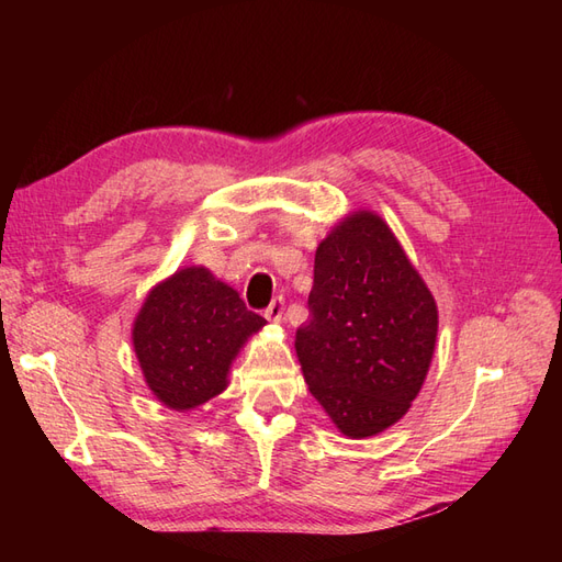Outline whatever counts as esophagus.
I'll return each instance as SVG.
<instances>
[{
    "label": "esophagus",
    "instance_id": "esophagus-1",
    "mask_svg": "<svg viewBox=\"0 0 562 562\" xmlns=\"http://www.w3.org/2000/svg\"><path fill=\"white\" fill-rule=\"evenodd\" d=\"M282 312H284V300H282V296H274V300L270 302V306L266 308V318L272 321V324H280Z\"/></svg>",
    "mask_w": 562,
    "mask_h": 562
}]
</instances>
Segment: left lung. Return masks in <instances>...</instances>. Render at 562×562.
I'll use <instances>...</instances> for the list:
<instances>
[{"label": "left lung", "mask_w": 562, "mask_h": 562, "mask_svg": "<svg viewBox=\"0 0 562 562\" xmlns=\"http://www.w3.org/2000/svg\"><path fill=\"white\" fill-rule=\"evenodd\" d=\"M437 304L386 222L355 212L321 241L296 357L314 398L348 437L408 413L432 362Z\"/></svg>", "instance_id": "left-lung-1"}]
</instances>
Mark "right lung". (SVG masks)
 <instances>
[{
	"label": "right lung",
	"instance_id": "right-lung-1",
	"mask_svg": "<svg viewBox=\"0 0 562 562\" xmlns=\"http://www.w3.org/2000/svg\"><path fill=\"white\" fill-rule=\"evenodd\" d=\"M266 318L207 268L178 270L157 284L135 318L142 374L164 405L190 411L226 389V374L248 336Z\"/></svg>",
	"mask_w": 562,
	"mask_h": 562
}]
</instances>
